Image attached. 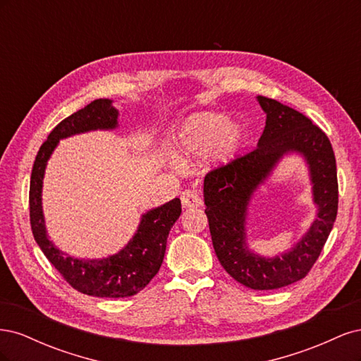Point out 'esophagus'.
<instances>
[{"instance_id":"esophagus-1","label":"esophagus","mask_w":361,"mask_h":361,"mask_svg":"<svg viewBox=\"0 0 361 361\" xmlns=\"http://www.w3.org/2000/svg\"><path fill=\"white\" fill-rule=\"evenodd\" d=\"M180 202L183 207H199L202 206V199L197 191L185 190L180 194Z\"/></svg>"}]
</instances>
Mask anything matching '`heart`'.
Instances as JSON below:
<instances>
[{"instance_id":"1","label":"heart","mask_w":361,"mask_h":361,"mask_svg":"<svg viewBox=\"0 0 361 361\" xmlns=\"http://www.w3.org/2000/svg\"><path fill=\"white\" fill-rule=\"evenodd\" d=\"M247 140V128L224 113L199 111L183 120L171 137L174 157L190 162L206 157L211 166H224L236 158Z\"/></svg>"}]
</instances>
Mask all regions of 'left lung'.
Wrapping results in <instances>:
<instances>
[{
    "label": "left lung",
    "mask_w": 361,
    "mask_h": 361,
    "mask_svg": "<svg viewBox=\"0 0 361 361\" xmlns=\"http://www.w3.org/2000/svg\"><path fill=\"white\" fill-rule=\"evenodd\" d=\"M267 114L257 147L204 176L203 195L215 255L238 283L255 290L292 285L305 277L319 257L337 215L336 158L329 137L293 108L265 96L256 97ZM308 164L319 212L310 231L289 252L265 258L246 244V214L254 192L286 154Z\"/></svg>",
    "instance_id": "8db88e82"
}]
</instances>
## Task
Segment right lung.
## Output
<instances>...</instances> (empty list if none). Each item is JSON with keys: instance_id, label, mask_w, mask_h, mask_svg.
Masks as SVG:
<instances>
[{"instance_id": "obj_1", "label": "right lung", "mask_w": 361, "mask_h": 361, "mask_svg": "<svg viewBox=\"0 0 361 361\" xmlns=\"http://www.w3.org/2000/svg\"><path fill=\"white\" fill-rule=\"evenodd\" d=\"M117 126L118 111L110 99H96L64 118L40 146L30 182V221L37 245L73 289L99 298L130 297L149 285L161 268L170 228L182 212L179 199L147 211L141 215L129 243L118 253L104 259H76L51 241L42 209V187L52 152L63 138L90 130H113Z\"/></svg>"}]
</instances>
